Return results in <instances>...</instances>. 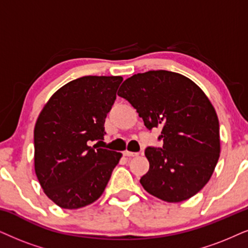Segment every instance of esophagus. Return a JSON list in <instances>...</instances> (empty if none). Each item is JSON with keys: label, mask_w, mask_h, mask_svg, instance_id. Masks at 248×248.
Returning a JSON list of instances; mask_svg holds the SVG:
<instances>
[{"label": "esophagus", "mask_w": 248, "mask_h": 248, "mask_svg": "<svg viewBox=\"0 0 248 248\" xmlns=\"http://www.w3.org/2000/svg\"><path fill=\"white\" fill-rule=\"evenodd\" d=\"M124 156H136L139 155V152H130V151H124Z\"/></svg>", "instance_id": "esophagus-1"}]
</instances>
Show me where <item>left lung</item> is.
<instances>
[{
	"instance_id": "8db88e82",
	"label": "left lung",
	"mask_w": 248,
	"mask_h": 248,
	"mask_svg": "<svg viewBox=\"0 0 248 248\" xmlns=\"http://www.w3.org/2000/svg\"><path fill=\"white\" fill-rule=\"evenodd\" d=\"M119 92L147 129H161L162 146L145 149L150 169L140 181L144 189L168 202L198 193L220 158V124L207 96L186 77L164 70L135 74Z\"/></svg>"
}]
</instances>
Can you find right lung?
<instances>
[{"instance_id":"obj_1","label":"right lung","mask_w":248,"mask_h":248,"mask_svg":"<svg viewBox=\"0 0 248 248\" xmlns=\"http://www.w3.org/2000/svg\"><path fill=\"white\" fill-rule=\"evenodd\" d=\"M121 77L88 75L58 89L34 128V165L43 191L59 207L77 209L96 202L121 153L92 146L104 140L105 118Z\"/></svg>"}]
</instances>
